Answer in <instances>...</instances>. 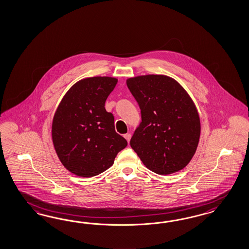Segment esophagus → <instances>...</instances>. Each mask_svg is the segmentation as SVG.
Wrapping results in <instances>:
<instances>
[{
    "instance_id": "34e87169",
    "label": "esophagus",
    "mask_w": 249,
    "mask_h": 249,
    "mask_svg": "<svg viewBox=\"0 0 249 249\" xmlns=\"http://www.w3.org/2000/svg\"><path fill=\"white\" fill-rule=\"evenodd\" d=\"M124 137L127 140V142H130V139H131V135L130 134H125V135H124Z\"/></svg>"
}]
</instances>
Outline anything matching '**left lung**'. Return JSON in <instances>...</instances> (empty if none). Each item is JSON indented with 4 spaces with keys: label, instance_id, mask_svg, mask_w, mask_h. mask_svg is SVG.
<instances>
[{
    "label": "left lung",
    "instance_id": "obj_1",
    "mask_svg": "<svg viewBox=\"0 0 249 249\" xmlns=\"http://www.w3.org/2000/svg\"><path fill=\"white\" fill-rule=\"evenodd\" d=\"M126 85L142 114L131 147L158 175L185 168L197 149L201 133L198 111L190 95L177 80L164 74L131 77Z\"/></svg>",
    "mask_w": 249,
    "mask_h": 249
}]
</instances>
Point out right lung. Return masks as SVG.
<instances>
[{
    "label": "right lung",
    "instance_id": "add662e5",
    "mask_svg": "<svg viewBox=\"0 0 249 249\" xmlns=\"http://www.w3.org/2000/svg\"><path fill=\"white\" fill-rule=\"evenodd\" d=\"M117 79H82L64 94L53 118L52 139L64 167L81 178H92L114 164L127 141L114 130L105 104Z\"/></svg>",
    "mask_w": 249,
    "mask_h": 249
}]
</instances>
